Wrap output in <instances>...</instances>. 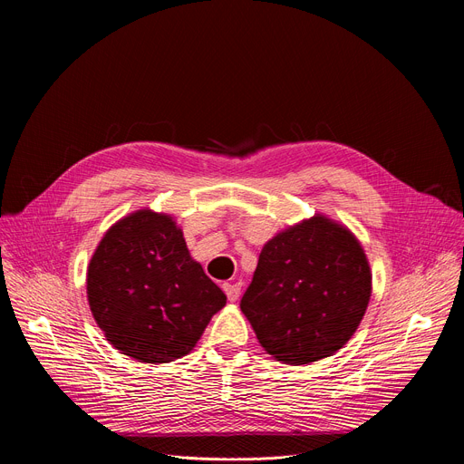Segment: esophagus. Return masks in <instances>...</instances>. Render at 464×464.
Listing matches in <instances>:
<instances>
[{"instance_id":"obj_1","label":"esophagus","mask_w":464,"mask_h":464,"mask_svg":"<svg viewBox=\"0 0 464 464\" xmlns=\"http://www.w3.org/2000/svg\"><path fill=\"white\" fill-rule=\"evenodd\" d=\"M224 291H226V295H227V299L229 301H237L238 299V295H240V284H229V282H226L224 284Z\"/></svg>"}]
</instances>
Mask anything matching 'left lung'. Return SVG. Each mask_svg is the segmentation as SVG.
<instances>
[{
  "mask_svg": "<svg viewBox=\"0 0 464 464\" xmlns=\"http://www.w3.org/2000/svg\"><path fill=\"white\" fill-rule=\"evenodd\" d=\"M371 294L372 271L357 237L314 214L265 242L240 310L266 353L308 364L348 343Z\"/></svg>",
  "mask_w": 464,
  "mask_h": 464,
  "instance_id": "1",
  "label": "left lung"
}]
</instances>
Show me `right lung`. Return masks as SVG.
I'll list each match as a JSON object with an SVG mask.
<instances>
[{
	"instance_id": "obj_1",
	"label": "right lung",
	"mask_w": 464,
	"mask_h": 464,
	"mask_svg": "<svg viewBox=\"0 0 464 464\" xmlns=\"http://www.w3.org/2000/svg\"><path fill=\"white\" fill-rule=\"evenodd\" d=\"M86 295L109 343L150 364L188 355L227 301L189 256L175 218L152 208L107 229L88 263Z\"/></svg>"
}]
</instances>
